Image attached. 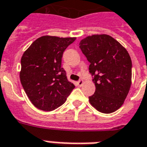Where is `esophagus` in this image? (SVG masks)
Masks as SVG:
<instances>
[{"mask_svg": "<svg viewBox=\"0 0 147 147\" xmlns=\"http://www.w3.org/2000/svg\"><path fill=\"white\" fill-rule=\"evenodd\" d=\"M77 84H78V85L79 86V87H81V86L84 84V81H83V80H78V82H77Z\"/></svg>", "mask_w": 147, "mask_h": 147, "instance_id": "obj_1", "label": "esophagus"}]
</instances>
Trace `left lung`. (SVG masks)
<instances>
[{
  "label": "left lung",
  "instance_id": "1",
  "mask_svg": "<svg viewBox=\"0 0 147 147\" xmlns=\"http://www.w3.org/2000/svg\"><path fill=\"white\" fill-rule=\"evenodd\" d=\"M80 49L90 62L96 90L90 105L102 113L122 106L132 84V60L125 47L105 34L92 35L80 41Z\"/></svg>",
  "mask_w": 147,
  "mask_h": 147
}]
</instances>
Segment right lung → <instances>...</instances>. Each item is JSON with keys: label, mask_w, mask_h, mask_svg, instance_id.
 I'll return each mask as SVG.
<instances>
[{"label": "right lung", "mask_w": 147, "mask_h": 147, "mask_svg": "<svg viewBox=\"0 0 147 147\" xmlns=\"http://www.w3.org/2000/svg\"><path fill=\"white\" fill-rule=\"evenodd\" d=\"M75 37L44 36L33 42L21 59L20 80L33 105L53 111L67 101L75 88L61 67L63 53Z\"/></svg>", "instance_id": "add662e5"}]
</instances>
